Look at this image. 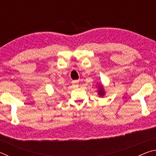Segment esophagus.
Listing matches in <instances>:
<instances>
[{"label":"esophagus","mask_w":156,"mask_h":156,"mask_svg":"<svg viewBox=\"0 0 156 156\" xmlns=\"http://www.w3.org/2000/svg\"><path fill=\"white\" fill-rule=\"evenodd\" d=\"M73 85L75 87H78V80H73L72 81Z\"/></svg>","instance_id":"obj_1"}]
</instances>
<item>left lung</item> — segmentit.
<instances>
[{"mask_svg": "<svg viewBox=\"0 0 156 156\" xmlns=\"http://www.w3.org/2000/svg\"><path fill=\"white\" fill-rule=\"evenodd\" d=\"M98 92H99L98 94L100 95V96H103V95L105 94L104 89H103V88H102V86H100V89H99Z\"/></svg>", "mask_w": 156, "mask_h": 156, "instance_id": "8db88e82", "label": "left lung"}]
</instances>
